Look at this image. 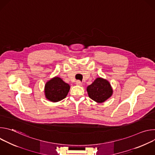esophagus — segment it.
<instances>
[{
  "mask_svg": "<svg viewBox=\"0 0 155 155\" xmlns=\"http://www.w3.org/2000/svg\"><path fill=\"white\" fill-rule=\"evenodd\" d=\"M76 84H77V85H79V86H81V85L82 84V83L81 82V81L77 80V81H76Z\"/></svg>",
  "mask_w": 155,
  "mask_h": 155,
  "instance_id": "1",
  "label": "esophagus"
}]
</instances>
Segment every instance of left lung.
I'll return each instance as SVG.
<instances>
[{"label": "left lung", "mask_w": 155, "mask_h": 155, "mask_svg": "<svg viewBox=\"0 0 155 155\" xmlns=\"http://www.w3.org/2000/svg\"><path fill=\"white\" fill-rule=\"evenodd\" d=\"M87 92L91 99L98 103H102L112 95L113 90L108 81L102 78H97L87 87Z\"/></svg>", "instance_id": "1"}]
</instances>
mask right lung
Wrapping results in <instances>:
<instances>
[{
    "label": "right lung",
    "instance_id": "add662e5",
    "mask_svg": "<svg viewBox=\"0 0 155 155\" xmlns=\"http://www.w3.org/2000/svg\"><path fill=\"white\" fill-rule=\"evenodd\" d=\"M69 90L70 86L69 84L65 83L59 77H54L45 84V96L49 101L56 102L65 98Z\"/></svg>",
    "mask_w": 155,
    "mask_h": 155
}]
</instances>
